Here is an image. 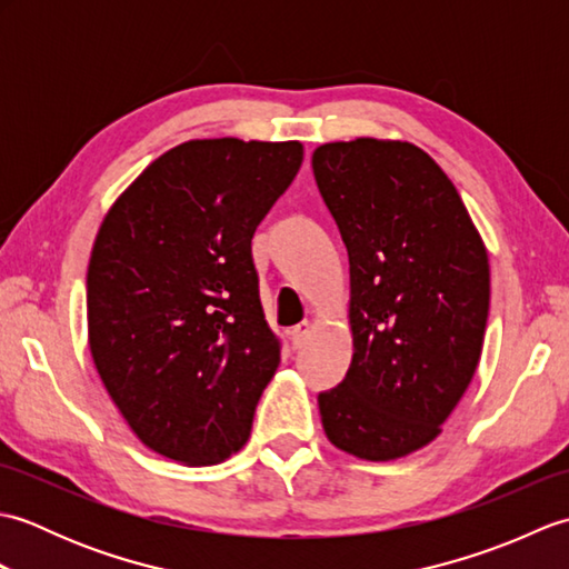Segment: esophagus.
Instances as JSON below:
<instances>
[{"label": "esophagus", "mask_w": 569, "mask_h": 569, "mask_svg": "<svg viewBox=\"0 0 569 569\" xmlns=\"http://www.w3.org/2000/svg\"><path fill=\"white\" fill-rule=\"evenodd\" d=\"M310 332H312V322H308V320H303L300 325H296V328L291 330V340H293V347H303L306 345V340L310 337Z\"/></svg>", "instance_id": "1"}]
</instances>
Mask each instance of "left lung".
Returning a JSON list of instances; mask_svg holds the SVG:
<instances>
[{
  "mask_svg": "<svg viewBox=\"0 0 569 569\" xmlns=\"http://www.w3.org/2000/svg\"><path fill=\"white\" fill-rule=\"evenodd\" d=\"M349 253L352 365L318 396L342 452L389 462L432 442L475 377L489 257L452 180L410 141L359 137L312 151Z\"/></svg>",
  "mask_w": 569,
  "mask_h": 569,
  "instance_id": "8db88e82",
  "label": "left lung"
}]
</instances>
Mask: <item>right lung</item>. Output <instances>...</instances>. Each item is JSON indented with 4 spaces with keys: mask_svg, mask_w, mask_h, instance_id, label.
<instances>
[{
    "mask_svg": "<svg viewBox=\"0 0 569 569\" xmlns=\"http://www.w3.org/2000/svg\"><path fill=\"white\" fill-rule=\"evenodd\" d=\"M300 163V141H186L143 168L94 237V369L137 438L180 465L244 447L281 361L251 237Z\"/></svg>",
    "mask_w": 569,
    "mask_h": 569,
    "instance_id": "right-lung-1",
    "label": "right lung"
}]
</instances>
